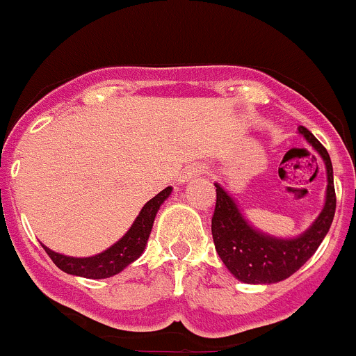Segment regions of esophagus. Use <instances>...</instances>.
Masks as SVG:
<instances>
[{"instance_id":"esophagus-1","label":"esophagus","mask_w":356,"mask_h":356,"mask_svg":"<svg viewBox=\"0 0 356 356\" xmlns=\"http://www.w3.org/2000/svg\"><path fill=\"white\" fill-rule=\"evenodd\" d=\"M203 172H205V167H203V165H189V167H186L184 170L181 172V175H179V182L191 181L193 177L203 174Z\"/></svg>"}]
</instances>
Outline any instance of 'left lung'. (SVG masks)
Segmentation results:
<instances>
[{
    "label": "left lung",
    "mask_w": 356,
    "mask_h": 356,
    "mask_svg": "<svg viewBox=\"0 0 356 356\" xmlns=\"http://www.w3.org/2000/svg\"><path fill=\"white\" fill-rule=\"evenodd\" d=\"M299 134L318 151L327 168L325 205L315 222L298 238H275L252 227L245 220L234 200L216 184V210L212 216V236L216 250L227 270L243 284H277L285 280L312 257L329 233L336 213L332 161L325 147L305 127Z\"/></svg>",
    "instance_id": "8db88e82"
}]
</instances>
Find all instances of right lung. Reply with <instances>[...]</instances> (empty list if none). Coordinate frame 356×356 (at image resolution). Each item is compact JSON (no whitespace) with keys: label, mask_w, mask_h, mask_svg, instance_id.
Instances as JSON below:
<instances>
[{"label":"right lung","mask_w":356,"mask_h":356,"mask_svg":"<svg viewBox=\"0 0 356 356\" xmlns=\"http://www.w3.org/2000/svg\"><path fill=\"white\" fill-rule=\"evenodd\" d=\"M170 193L172 188H165L154 198H151L143 207V210L134 220L130 229L125 233V236L120 238L115 245H111L108 250L101 252V254L92 255V257H69V255L57 254V252L50 250L43 245L44 252L50 255L54 264L64 273L83 278H94V280L115 277L120 271L125 270L127 266L132 264L137 257H140V254L146 248L156 212L160 210L161 203L170 196Z\"/></svg>","instance_id":"obj_1"}]
</instances>
